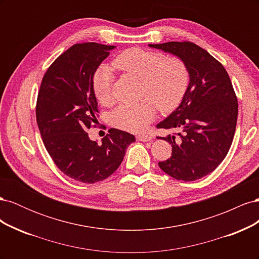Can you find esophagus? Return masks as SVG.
<instances>
[{"instance_id": "esophagus-1", "label": "esophagus", "mask_w": 259, "mask_h": 259, "mask_svg": "<svg viewBox=\"0 0 259 259\" xmlns=\"http://www.w3.org/2000/svg\"><path fill=\"white\" fill-rule=\"evenodd\" d=\"M136 138L137 140H139V142H149V140L151 139V137H149L147 135H137Z\"/></svg>"}]
</instances>
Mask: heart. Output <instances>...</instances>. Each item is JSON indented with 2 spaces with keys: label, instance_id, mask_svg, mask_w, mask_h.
<instances>
[{
  "label": "heart",
  "instance_id": "obj_1",
  "mask_svg": "<svg viewBox=\"0 0 259 259\" xmlns=\"http://www.w3.org/2000/svg\"><path fill=\"white\" fill-rule=\"evenodd\" d=\"M112 67L140 81V96L147 97L137 103H124L110 114L115 127L138 133L144 131L155 116L156 107L169 112L182 103L189 86V70L183 59L166 58L159 52L139 48L125 50L116 55ZM114 74L106 65L97 69L93 76L94 94L100 104L111 100Z\"/></svg>",
  "mask_w": 259,
  "mask_h": 259
}]
</instances>
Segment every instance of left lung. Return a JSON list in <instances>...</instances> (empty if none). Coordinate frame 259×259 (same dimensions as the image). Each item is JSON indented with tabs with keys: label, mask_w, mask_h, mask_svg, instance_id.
Returning a JSON list of instances; mask_svg holds the SVG:
<instances>
[{
	"label": "left lung",
	"mask_w": 259,
	"mask_h": 259,
	"mask_svg": "<svg viewBox=\"0 0 259 259\" xmlns=\"http://www.w3.org/2000/svg\"><path fill=\"white\" fill-rule=\"evenodd\" d=\"M183 59L190 81L182 103L156 127L171 130L163 137L171 156L159 162L167 175L193 182L211 173L232 144L238 119V99L224 66L192 42L149 44Z\"/></svg>",
	"instance_id": "1"
}]
</instances>
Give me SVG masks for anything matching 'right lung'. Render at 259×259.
Here are the masks:
<instances>
[{"instance_id":"add662e5","label":"right lung","mask_w":259,"mask_h":259,"mask_svg":"<svg viewBox=\"0 0 259 259\" xmlns=\"http://www.w3.org/2000/svg\"><path fill=\"white\" fill-rule=\"evenodd\" d=\"M113 49L94 42L74 44L50 66L37 95L36 123L46 150L62 173L84 184L112 175L135 142L130 133L110 128L98 145L86 133L98 113L93 76Z\"/></svg>"}]
</instances>
